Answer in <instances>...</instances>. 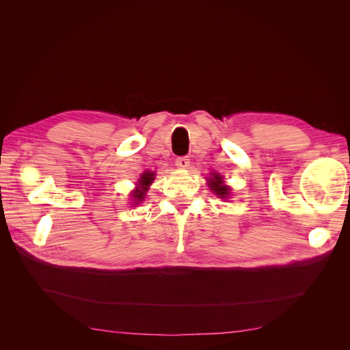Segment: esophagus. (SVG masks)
<instances>
[{
    "mask_svg": "<svg viewBox=\"0 0 350 350\" xmlns=\"http://www.w3.org/2000/svg\"><path fill=\"white\" fill-rule=\"evenodd\" d=\"M175 165H176L179 169H187V167L189 166V159H188L187 156H179V157H176Z\"/></svg>",
    "mask_w": 350,
    "mask_h": 350,
    "instance_id": "obj_1",
    "label": "esophagus"
}]
</instances>
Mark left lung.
Listing matches in <instances>:
<instances>
[{
    "label": "left lung",
    "instance_id": "1",
    "mask_svg": "<svg viewBox=\"0 0 350 350\" xmlns=\"http://www.w3.org/2000/svg\"><path fill=\"white\" fill-rule=\"evenodd\" d=\"M210 188L213 189V191L220 196L221 198H226L229 194V188L224 184V179H221L220 175H213V178H210V183H208Z\"/></svg>",
    "mask_w": 350,
    "mask_h": 350
}]
</instances>
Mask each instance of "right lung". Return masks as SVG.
Returning a JSON list of instances; mask_svg holds the SVG:
<instances>
[{"label": "right lung", "mask_w": 350, "mask_h": 350, "mask_svg": "<svg viewBox=\"0 0 350 350\" xmlns=\"http://www.w3.org/2000/svg\"><path fill=\"white\" fill-rule=\"evenodd\" d=\"M139 188L135 189V191L133 193V197H134V201H140V200H143L144 198V194H146V191H147V187H149L150 184H152V181H153V174H150V172H146V174H143L142 175V179H139Z\"/></svg>", "instance_id": "add662e5"}]
</instances>
